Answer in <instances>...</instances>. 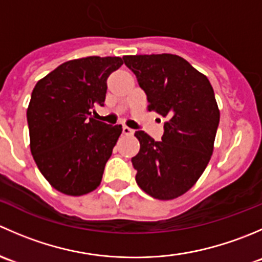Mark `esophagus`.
<instances>
[{"instance_id": "34e87169", "label": "esophagus", "mask_w": 262, "mask_h": 262, "mask_svg": "<svg viewBox=\"0 0 262 262\" xmlns=\"http://www.w3.org/2000/svg\"><path fill=\"white\" fill-rule=\"evenodd\" d=\"M133 133H134L133 129H130L129 126H126V125L123 126V134H125V136H132Z\"/></svg>"}]
</instances>
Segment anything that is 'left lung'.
Here are the masks:
<instances>
[{
	"label": "left lung",
	"mask_w": 262,
	"mask_h": 262,
	"mask_svg": "<svg viewBox=\"0 0 262 262\" xmlns=\"http://www.w3.org/2000/svg\"><path fill=\"white\" fill-rule=\"evenodd\" d=\"M124 63L146 92L148 110L166 118L162 141L134 133L132 158L138 186L155 199L172 200L191 189L212 157L219 109L207 76L175 54L125 55Z\"/></svg>",
	"instance_id": "1"
}]
</instances>
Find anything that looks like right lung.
Masks as SVG:
<instances>
[{
	"mask_svg": "<svg viewBox=\"0 0 262 262\" xmlns=\"http://www.w3.org/2000/svg\"><path fill=\"white\" fill-rule=\"evenodd\" d=\"M119 57L68 60L38 81L29 102L30 150L41 175L58 191L81 196L100 185L121 125L95 120L104 106L106 80Z\"/></svg>",
	"mask_w": 262,
	"mask_h": 262,
	"instance_id": "add662e5",
	"label": "right lung"
}]
</instances>
